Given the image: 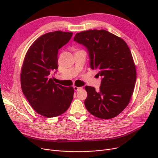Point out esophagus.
Returning a JSON list of instances; mask_svg holds the SVG:
<instances>
[{
  "label": "esophagus",
  "instance_id": "1",
  "mask_svg": "<svg viewBox=\"0 0 158 158\" xmlns=\"http://www.w3.org/2000/svg\"><path fill=\"white\" fill-rule=\"evenodd\" d=\"M82 89V87H77V86H74V89L75 90V91H76V92H77V91H79V90H80V89Z\"/></svg>",
  "mask_w": 158,
  "mask_h": 158
}]
</instances>
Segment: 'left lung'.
Returning <instances> with one entry per match:
<instances>
[{
    "mask_svg": "<svg viewBox=\"0 0 158 158\" xmlns=\"http://www.w3.org/2000/svg\"><path fill=\"white\" fill-rule=\"evenodd\" d=\"M74 41L86 47L91 69L102 77L99 91L85 86V107L99 118L115 117L128 106L135 89L136 72L130 49L121 38L104 30L77 33Z\"/></svg>",
    "mask_w": 158,
    "mask_h": 158,
    "instance_id": "obj_1",
    "label": "left lung"
}]
</instances>
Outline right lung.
Masks as SVG:
<instances>
[{
    "label": "right lung",
    "instance_id": "add662e5",
    "mask_svg": "<svg viewBox=\"0 0 158 158\" xmlns=\"http://www.w3.org/2000/svg\"><path fill=\"white\" fill-rule=\"evenodd\" d=\"M73 33L56 31L36 40L28 49L21 70L22 92L35 112L47 118L60 115L73 99V87L55 84L50 74L58 69V51Z\"/></svg>",
    "mask_w": 158,
    "mask_h": 158
}]
</instances>
